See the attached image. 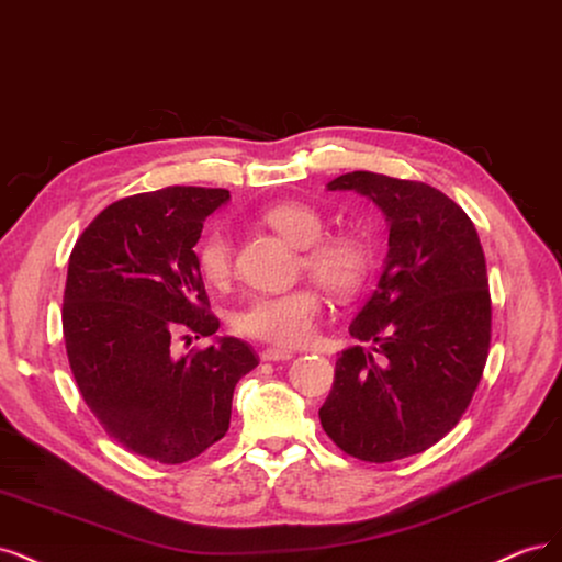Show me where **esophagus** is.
<instances>
[{"mask_svg":"<svg viewBox=\"0 0 562 562\" xmlns=\"http://www.w3.org/2000/svg\"><path fill=\"white\" fill-rule=\"evenodd\" d=\"M261 359H263V361H289V359H294V352L278 350V348H268V350L261 352Z\"/></svg>","mask_w":562,"mask_h":562,"instance_id":"obj_1","label":"esophagus"}]
</instances>
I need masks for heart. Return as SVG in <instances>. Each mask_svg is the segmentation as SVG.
Wrapping results in <instances>:
<instances>
[{
    "mask_svg": "<svg viewBox=\"0 0 562 562\" xmlns=\"http://www.w3.org/2000/svg\"><path fill=\"white\" fill-rule=\"evenodd\" d=\"M263 220L284 238L305 249L303 266L331 294L348 296L364 284L371 268V249L355 233L322 238L324 216L303 203H282L266 210ZM231 238L214 226L198 247V268L207 282L224 284L231 278ZM322 315V296L311 286L276 296H255L235 315V329L278 348H301L315 336Z\"/></svg>",
    "mask_w": 562,
    "mask_h": 562,
    "instance_id": "heart-1",
    "label": "heart"
}]
</instances>
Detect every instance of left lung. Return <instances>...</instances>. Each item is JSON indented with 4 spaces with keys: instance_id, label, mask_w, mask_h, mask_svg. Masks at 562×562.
Here are the masks:
<instances>
[{
    "instance_id": "1",
    "label": "left lung",
    "mask_w": 562,
    "mask_h": 562,
    "mask_svg": "<svg viewBox=\"0 0 562 562\" xmlns=\"http://www.w3.org/2000/svg\"><path fill=\"white\" fill-rule=\"evenodd\" d=\"M327 189L373 201L385 214L390 249L350 324V336L369 348L338 355L319 423L357 460L418 456L458 425L491 348L479 233L458 203L423 182L357 170Z\"/></svg>"
}]
</instances>
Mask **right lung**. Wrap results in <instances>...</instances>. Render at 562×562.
I'll return each mask as SVG.
<instances>
[{"label":"right lung","instance_id":"right-lung-1","mask_svg":"<svg viewBox=\"0 0 562 562\" xmlns=\"http://www.w3.org/2000/svg\"><path fill=\"white\" fill-rule=\"evenodd\" d=\"M228 198L203 187L123 198L69 255L63 334L83 402L114 441L162 464H182L224 437L233 390L259 364L233 336L170 352L177 336L220 329L193 247Z\"/></svg>","mask_w":562,"mask_h":562}]
</instances>
